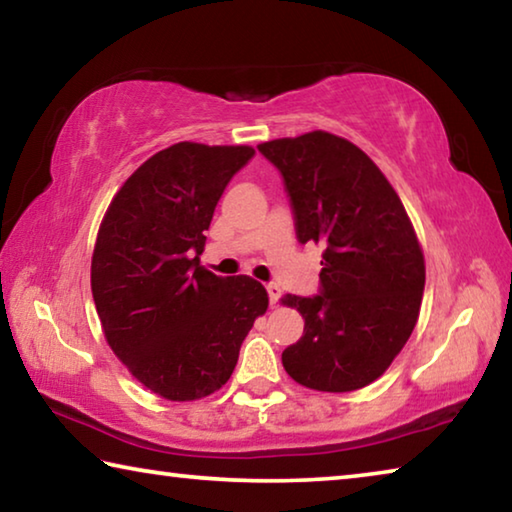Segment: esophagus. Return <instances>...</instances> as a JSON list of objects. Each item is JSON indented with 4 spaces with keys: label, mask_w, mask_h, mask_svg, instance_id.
Returning a JSON list of instances; mask_svg holds the SVG:
<instances>
[{
    "label": "esophagus",
    "mask_w": 512,
    "mask_h": 512,
    "mask_svg": "<svg viewBox=\"0 0 512 512\" xmlns=\"http://www.w3.org/2000/svg\"><path fill=\"white\" fill-rule=\"evenodd\" d=\"M266 291H268V300H271V305H275L277 300H280V296H282V289L277 287L275 282H271V284H266Z\"/></svg>",
    "instance_id": "34e87169"
}]
</instances>
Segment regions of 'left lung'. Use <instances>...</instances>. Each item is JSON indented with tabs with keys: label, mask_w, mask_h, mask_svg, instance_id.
Returning a JSON list of instances; mask_svg holds the SVG:
<instances>
[{
	"label": "left lung",
	"mask_w": 512,
	"mask_h": 512,
	"mask_svg": "<svg viewBox=\"0 0 512 512\" xmlns=\"http://www.w3.org/2000/svg\"><path fill=\"white\" fill-rule=\"evenodd\" d=\"M300 244H323L316 296H284L305 334L282 352L298 384L348 393L384 375L418 323L424 257L400 196L359 146L325 131L264 142Z\"/></svg>",
	"instance_id": "obj_1"
}]
</instances>
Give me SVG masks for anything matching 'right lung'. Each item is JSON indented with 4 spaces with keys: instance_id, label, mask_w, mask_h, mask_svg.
I'll return each instance as SVG.
<instances>
[{
    "instance_id": "add662e5",
    "label": "right lung",
    "mask_w": 512,
    "mask_h": 512,
    "mask_svg": "<svg viewBox=\"0 0 512 512\" xmlns=\"http://www.w3.org/2000/svg\"><path fill=\"white\" fill-rule=\"evenodd\" d=\"M255 151L180 142L146 160L112 198L92 255V298L112 352L171 402L230 379L268 293L201 266L214 207Z\"/></svg>"
}]
</instances>
